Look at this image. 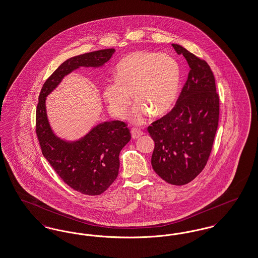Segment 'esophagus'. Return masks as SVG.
<instances>
[{
    "label": "esophagus",
    "instance_id": "34e87169",
    "mask_svg": "<svg viewBox=\"0 0 258 258\" xmlns=\"http://www.w3.org/2000/svg\"><path fill=\"white\" fill-rule=\"evenodd\" d=\"M142 134H143V132H141L140 130H137V128H132V137H133L134 139H136V138L140 137Z\"/></svg>",
    "mask_w": 258,
    "mask_h": 258
}]
</instances>
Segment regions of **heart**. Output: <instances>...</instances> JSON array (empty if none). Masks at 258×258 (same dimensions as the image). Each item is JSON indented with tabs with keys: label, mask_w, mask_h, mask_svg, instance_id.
Segmentation results:
<instances>
[{
	"label": "heart",
	"mask_w": 258,
	"mask_h": 258,
	"mask_svg": "<svg viewBox=\"0 0 258 258\" xmlns=\"http://www.w3.org/2000/svg\"><path fill=\"white\" fill-rule=\"evenodd\" d=\"M180 81L175 59L158 52H133L116 66L115 81L103 86V94L110 112L122 117L133 94L136 104L127 115L134 124L144 123L147 116H162L175 103Z\"/></svg>",
	"instance_id": "heart-1"
}]
</instances>
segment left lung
<instances>
[{
    "label": "left lung",
    "mask_w": 258,
    "mask_h": 258,
    "mask_svg": "<svg viewBox=\"0 0 258 258\" xmlns=\"http://www.w3.org/2000/svg\"><path fill=\"white\" fill-rule=\"evenodd\" d=\"M190 67L174 108L152 123V166L166 182L184 185L206 165L219 122V95L209 65L178 44H172Z\"/></svg>",
    "instance_id": "left-lung-1"
}]
</instances>
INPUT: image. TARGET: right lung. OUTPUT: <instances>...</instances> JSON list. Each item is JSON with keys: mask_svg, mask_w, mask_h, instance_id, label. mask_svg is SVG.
Returning <instances> with one entry per match:
<instances>
[{"mask_svg": "<svg viewBox=\"0 0 258 258\" xmlns=\"http://www.w3.org/2000/svg\"><path fill=\"white\" fill-rule=\"evenodd\" d=\"M114 52V49L100 50L63 62L43 84L36 108V135L44 157L67 185L89 196L102 194L113 183L119 173V155L131 140V132L124 122L106 121L76 141L61 139L49 123L46 97L65 76L80 67H102Z\"/></svg>", "mask_w": 258, "mask_h": 258, "instance_id": "obj_1", "label": "right lung"}]
</instances>
